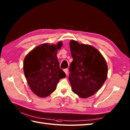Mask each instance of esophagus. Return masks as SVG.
I'll return each instance as SVG.
<instances>
[{
    "mask_svg": "<svg viewBox=\"0 0 130 130\" xmlns=\"http://www.w3.org/2000/svg\"><path fill=\"white\" fill-rule=\"evenodd\" d=\"M63 71H64V72L65 73V74H67V75H68V69H65L63 70Z\"/></svg>",
    "mask_w": 130,
    "mask_h": 130,
    "instance_id": "obj_1",
    "label": "esophagus"
}]
</instances>
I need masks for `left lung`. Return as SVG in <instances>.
Here are the masks:
<instances>
[{
  "label": "left lung",
  "instance_id": "left-lung-1",
  "mask_svg": "<svg viewBox=\"0 0 130 130\" xmlns=\"http://www.w3.org/2000/svg\"><path fill=\"white\" fill-rule=\"evenodd\" d=\"M70 47L73 60L70 65L69 79L73 92L81 98L89 97L106 80V61L100 52L92 46L71 40Z\"/></svg>",
  "mask_w": 130,
  "mask_h": 130
}]
</instances>
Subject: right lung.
<instances>
[{
  "instance_id": "add662e5",
  "label": "right lung",
  "mask_w": 130,
  "mask_h": 130,
  "mask_svg": "<svg viewBox=\"0 0 130 130\" xmlns=\"http://www.w3.org/2000/svg\"><path fill=\"white\" fill-rule=\"evenodd\" d=\"M62 43H43L33 49L24 58V74L29 88L36 95L46 97L54 92L60 79L66 74L60 68L57 57Z\"/></svg>"
}]
</instances>
